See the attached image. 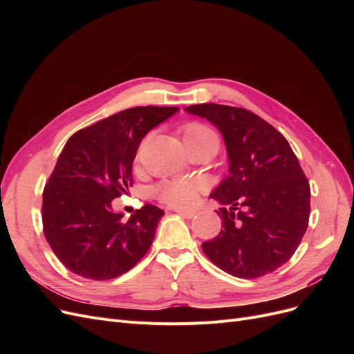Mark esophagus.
<instances>
[{"mask_svg":"<svg viewBox=\"0 0 354 354\" xmlns=\"http://www.w3.org/2000/svg\"><path fill=\"white\" fill-rule=\"evenodd\" d=\"M174 211L177 214H180V216H183L185 218H194L196 216V212L194 209H180V208H176Z\"/></svg>","mask_w":354,"mask_h":354,"instance_id":"1","label":"esophagus"}]
</instances>
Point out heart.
Listing matches in <instances>:
<instances>
[{"instance_id": "heart-1", "label": "heart", "mask_w": 354, "mask_h": 354, "mask_svg": "<svg viewBox=\"0 0 354 354\" xmlns=\"http://www.w3.org/2000/svg\"><path fill=\"white\" fill-rule=\"evenodd\" d=\"M183 138L186 146H194L208 140H216L217 137L211 128L199 122H190L183 128ZM140 158V151L137 153V159ZM201 185L198 181L187 178L164 180L153 187V196L160 203L171 208H185L192 205L198 198Z\"/></svg>"}]
</instances>
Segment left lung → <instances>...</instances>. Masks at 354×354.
<instances>
[{
  "label": "left lung",
  "mask_w": 354,
  "mask_h": 354,
  "mask_svg": "<svg viewBox=\"0 0 354 354\" xmlns=\"http://www.w3.org/2000/svg\"><path fill=\"white\" fill-rule=\"evenodd\" d=\"M186 111L207 118L226 142L230 176L212 192L221 230L202 243L218 269L257 279L283 266L308 226L310 185L286 138L259 115L202 103Z\"/></svg>",
  "instance_id": "left-lung-1"
}]
</instances>
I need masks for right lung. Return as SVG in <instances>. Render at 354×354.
Masks as SVG:
<instances>
[{"label": "right lung", "instance_id": "add662e5", "mask_svg": "<svg viewBox=\"0 0 354 354\" xmlns=\"http://www.w3.org/2000/svg\"><path fill=\"white\" fill-rule=\"evenodd\" d=\"M178 108L138 106L75 133L42 192V230L62 264L85 279L109 281L151 248L164 211L145 205L128 221L112 201L133 186L142 138Z\"/></svg>", "mask_w": 354, "mask_h": 354}]
</instances>
